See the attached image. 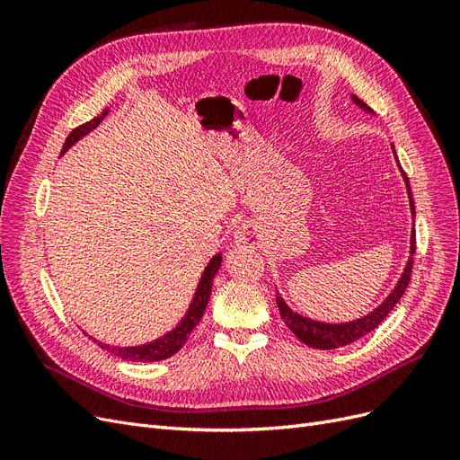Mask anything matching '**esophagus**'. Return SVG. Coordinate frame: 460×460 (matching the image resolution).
<instances>
[{"mask_svg": "<svg viewBox=\"0 0 460 460\" xmlns=\"http://www.w3.org/2000/svg\"><path fill=\"white\" fill-rule=\"evenodd\" d=\"M234 240L238 245L253 247L259 242V230L253 222H243V225L238 226V230L234 232Z\"/></svg>", "mask_w": 460, "mask_h": 460, "instance_id": "esophagus-1", "label": "esophagus"}]
</instances>
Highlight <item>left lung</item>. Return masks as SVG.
Here are the masks:
<instances>
[{
  "label": "left lung",
  "mask_w": 460,
  "mask_h": 460,
  "mask_svg": "<svg viewBox=\"0 0 460 460\" xmlns=\"http://www.w3.org/2000/svg\"><path fill=\"white\" fill-rule=\"evenodd\" d=\"M351 102L355 105H358L367 113L374 115V111L365 103L360 102L357 95L351 93ZM394 149V146H392ZM394 155H395V149H394ZM397 159V155H395ZM399 164V161H397ZM401 169V164H399ZM402 180H405V186H407V196H409V205H411V215L414 218V203H412V193H411V184H409V178L402 172ZM414 230L411 232V257L405 264V270H402L401 278L397 280L395 288L392 289V294H389L378 307H376L372 313L360 316L357 320H349V323H338V324H332V323H320V320H313L309 316H303L299 313H296L294 309L289 307V305L282 299V296L276 291V303H278V309H280V316L286 323V326L296 333L297 340H301L305 345L314 347V349H338V347L343 345H349L357 340H360L367 333H370L374 328H378L382 324V320L392 313V309L397 305V301L405 294V289L409 286L411 280V272H412V255H414Z\"/></svg>",
  "instance_id": "1"
}]
</instances>
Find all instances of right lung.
I'll return each instance as SVG.
<instances>
[{
    "label": "right lung",
    "mask_w": 460,
    "mask_h": 460,
    "mask_svg": "<svg viewBox=\"0 0 460 460\" xmlns=\"http://www.w3.org/2000/svg\"><path fill=\"white\" fill-rule=\"evenodd\" d=\"M107 113H109V109H105L100 117L92 119L90 122L82 124V127L75 128L71 134H68V137L65 140V146L61 149V155L71 149L78 140H82V137H84L86 134H90L93 128L100 127V122L105 119ZM220 262H222L220 253H217L211 261H208V264H207L201 278H199L196 294H193V299L190 303L186 314L180 318V323L171 332H166L164 336L153 340V341H147V343H142V345H132V347L109 345V343H103V341H97L95 338L88 336V333H86V336L90 340H93L97 345H100L102 349L109 351L111 355L120 357L122 360H132V363H153V360H164V358L172 357L176 351L182 349L184 343L190 338V333L193 332V328H196L198 323L201 320L207 303H208V297H211L213 280H215V274L220 269Z\"/></svg>",
    "instance_id": "right-lung-1"
}]
</instances>
